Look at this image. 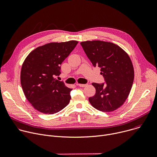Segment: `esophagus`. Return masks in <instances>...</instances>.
Listing matches in <instances>:
<instances>
[{"instance_id":"1","label":"esophagus","mask_w":157,"mask_h":157,"mask_svg":"<svg viewBox=\"0 0 157 157\" xmlns=\"http://www.w3.org/2000/svg\"><path fill=\"white\" fill-rule=\"evenodd\" d=\"M78 86H79V87H85L86 86V84H77Z\"/></svg>"}]
</instances>
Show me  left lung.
<instances>
[{"label":"left lung","mask_w":157,"mask_h":157,"mask_svg":"<svg viewBox=\"0 0 157 157\" xmlns=\"http://www.w3.org/2000/svg\"><path fill=\"white\" fill-rule=\"evenodd\" d=\"M81 44L93 66L101 68L106 82L92 84L96 94L89 98V102L102 112L117 109L127 99L133 82V66L128 55L111 42L86 41Z\"/></svg>","instance_id":"8db88e82"}]
</instances>
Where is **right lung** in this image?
<instances>
[{
    "label": "right lung",
    "mask_w": 157,
    "mask_h": 157,
    "mask_svg": "<svg viewBox=\"0 0 157 157\" xmlns=\"http://www.w3.org/2000/svg\"><path fill=\"white\" fill-rule=\"evenodd\" d=\"M78 41L53 42L37 47L27 56L20 73V82L27 100L37 110L53 114L64 108L71 99L72 89L55 77L61 64Z\"/></svg>",
    "instance_id": "obj_1"
}]
</instances>
